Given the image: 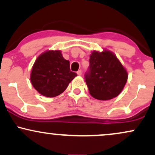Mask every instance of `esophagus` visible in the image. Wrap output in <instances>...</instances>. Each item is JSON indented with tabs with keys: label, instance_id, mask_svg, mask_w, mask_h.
<instances>
[{
	"label": "esophagus",
	"instance_id": "obj_1",
	"mask_svg": "<svg viewBox=\"0 0 155 155\" xmlns=\"http://www.w3.org/2000/svg\"><path fill=\"white\" fill-rule=\"evenodd\" d=\"M81 74H82L81 70H79V71H77V75L78 76H81Z\"/></svg>",
	"mask_w": 155,
	"mask_h": 155
}]
</instances>
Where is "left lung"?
<instances>
[{
    "label": "left lung",
    "mask_w": 155,
    "mask_h": 155,
    "mask_svg": "<svg viewBox=\"0 0 155 155\" xmlns=\"http://www.w3.org/2000/svg\"><path fill=\"white\" fill-rule=\"evenodd\" d=\"M89 63L85 78L90 94L103 101L117 97L127 83L128 73L116 55L107 49L94 51Z\"/></svg>",
    "instance_id": "obj_1"
}]
</instances>
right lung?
Instances as JSON below:
<instances>
[{
	"label": "right lung",
	"instance_id": "1",
	"mask_svg": "<svg viewBox=\"0 0 155 155\" xmlns=\"http://www.w3.org/2000/svg\"><path fill=\"white\" fill-rule=\"evenodd\" d=\"M69 61L66 60L60 50L46 51L39 55L33 65L31 82L39 94L54 97L65 91L77 76L70 71Z\"/></svg>",
	"mask_w": 155,
	"mask_h": 155
}]
</instances>
